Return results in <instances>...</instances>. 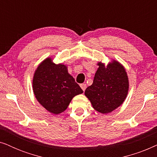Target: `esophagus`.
<instances>
[{
	"instance_id": "esophagus-1",
	"label": "esophagus",
	"mask_w": 157,
	"mask_h": 157,
	"mask_svg": "<svg viewBox=\"0 0 157 157\" xmlns=\"http://www.w3.org/2000/svg\"><path fill=\"white\" fill-rule=\"evenodd\" d=\"M80 86H81V89H82L83 91H84L86 88V84H85V83H81V84H80Z\"/></svg>"
}]
</instances>
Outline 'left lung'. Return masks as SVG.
I'll return each mask as SVG.
<instances>
[{
    "label": "left lung",
    "instance_id": "obj_1",
    "mask_svg": "<svg viewBox=\"0 0 157 157\" xmlns=\"http://www.w3.org/2000/svg\"><path fill=\"white\" fill-rule=\"evenodd\" d=\"M92 85L86 89L85 96L93 108L101 113H110L123 104L128 91V78L125 68L113 61L105 66L98 63Z\"/></svg>",
    "mask_w": 157,
    "mask_h": 157
}]
</instances>
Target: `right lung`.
<instances>
[{
    "label": "right lung",
    "mask_w": 157,
    "mask_h": 157,
    "mask_svg": "<svg viewBox=\"0 0 157 157\" xmlns=\"http://www.w3.org/2000/svg\"><path fill=\"white\" fill-rule=\"evenodd\" d=\"M33 93L38 101L49 112L59 114L66 110L75 96L83 93L67 66L55 64L47 58L36 68L33 78Z\"/></svg>",
    "instance_id": "obj_1"
}]
</instances>
